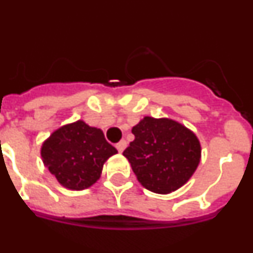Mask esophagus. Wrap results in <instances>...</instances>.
Returning a JSON list of instances; mask_svg holds the SVG:
<instances>
[{
  "mask_svg": "<svg viewBox=\"0 0 253 253\" xmlns=\"http://www.w3.org/2000/svg\"><path fill=\"white\" fill-rule=\"evenodd\" d=\"M115 147H116V149H118V151H119L120 153H122V152L125 149V147H126V140H124V139L120 140L119 143H116Z\"/></svg>",
  "mask_w": 253,
  "mask_h": 253,
  "instance_id": "34e87169",
  "label": "esophagus"
}]
</instances>
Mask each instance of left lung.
Listing matches in <instances>:
<instances>
[{"label":"left lung","mask_w":253,"mask_h":253,"mask_svg":"<svg viewBox=\"0 0 253 253\" xmlns=\"http://www.w3.org/2000/svg\"><path fill=\"white\" fill-rule=\"evenodd\" d=\"M131 133L134 140L123 152L143 186L169 194L189 181L200 162L202 148L195 134L171 119L146 116Z\"/></svg>","instance_id":"left-lung-1"}]
</instances>
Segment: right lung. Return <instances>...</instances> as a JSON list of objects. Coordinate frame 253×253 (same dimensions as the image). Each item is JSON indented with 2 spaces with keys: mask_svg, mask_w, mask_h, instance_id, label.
<instances>
[{
  "mask_svg": "<svg viewBox=\"0 0 253 253\" xmlns=\"http://www.w3.org/2000/svg\"><path fill=\"white\" fill-rule=\"evenodd\" d=\"M115 153L118 151L106 142L104 133L82 120L57 129L42 147L44 165L60 185L71 190L95 184L104 163Z\"/></svg>",
  "mask_w": 253,
  "mask_h": 253,
  "instance_id": "add662e5",
  "label": "right lung"
}]
</instances>
